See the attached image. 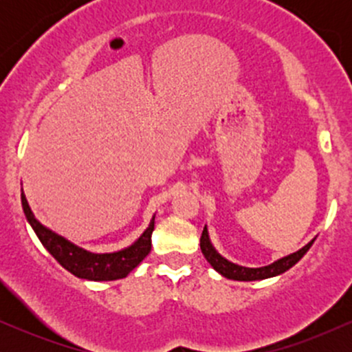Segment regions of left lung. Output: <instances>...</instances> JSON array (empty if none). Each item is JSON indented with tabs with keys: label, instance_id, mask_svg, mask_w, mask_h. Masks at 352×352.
<instances>
[{
	"label": "left lung",
	"instance_id": "obj_1",
	"mask_svg": "<svg viewBox=\"0 0 352 352\" xmlns=\"http://www.w3.org/2000/svg\"><path fill=\"white\" fill-rule=\"evenodd\" d=\"M314 243V238L309 241L308 245H305L302 248L298 250L292 254H286V256L280 258V260L273 261L272 265L260 266V268H248V266H241L233 263V261L227 260L225 256H221L217 252L215 246H213L212 240H210L208 228L205 225L204 232H201L200 238V250L204 253V256L207 258V261L212 265V268L221 274V276L228 278V280H236V281H256V280H266V278L278 276V274L288 272L292 266H294L298 261L305 256L306 252L311 248V245Z\"/></svg>",
	"mask_w": 352,
	"mask_h": 352
}]
</instances>
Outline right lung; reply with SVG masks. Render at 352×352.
I'll list each match as a JSON object with an SVG mask.
<instances>
[{"mask_svg": "<svg viewBox=\"0 0 352 352\" xmlns=\"http://www.w3.org/2000/svg\"><path fill=\"white\" fill-rule=\"evenodd\" d=\"M21 205L28 223L34 230L36 236L39 238L44 248L56 258V261L63 268H66L74 276L82 278V280L114 281L125 278L147 256L152 248L151 238L153 232V223H155V215L152 217L151 223L144 230L142 235L137 238L134 243L129 245L127 248L112 253H92L89 250H84L80 246L74 245L67 238L58 235L51 228L44 227L41 221L34 217L23 188Z\"/></svg>", "mask_w": 352, "mask_h": 352, "instance_id": "right-lung-1", "label": "right lung"}]
</instances>
